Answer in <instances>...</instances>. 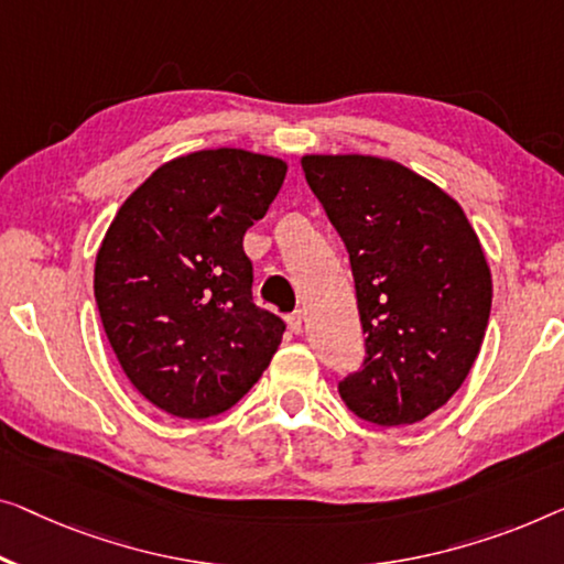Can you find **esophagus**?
Here are the masks:
<instances>
[{
  "label": "esophagus",
  "mask_w": 564,
  "mask_h": 564,
  "mask_svg": "<svg viewBox=\"0 0 564 564\" xmlns=\"http://www.w3.org/2000/svg\"><path fill=\"white\" fill-rule=\"evenodd\" d=\"M289 329L293 334H301V329H304V316H301V311H296V314L289 316Z\"/></svg>",
  "instance_id": "34e87169"
}]
</instances>
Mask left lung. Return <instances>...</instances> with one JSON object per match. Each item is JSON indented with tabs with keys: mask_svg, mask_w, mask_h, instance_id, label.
<instances>
[{
	"mask_svg": "<svg viewBox=\"0 0 564 564\" xmlns=\"http://www.w3.org/2000/svg\"><path fill=\"white\" fill-rule=\"evenodd\" d=\"M301 166L347 246L367 334L341 400L375 425L420 423L481 351L494 291L478 235L448 192L394 159L306 154Z\"/></svg>",
	"mask_w": 564,
	"mask_h": 564,
	"instance_id": "8db88e82",
	"label": "left lung"
}]
</instances>
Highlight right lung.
<instances>
[{
  "instance_id": "right-lung-1",
  "label": "right lung",
  "mask_w": 564,
  "mask_h": 564,
  "mask_svg": "<svg viewBox=\"0 0 564 564\" xmlns=\"http://www.w3.org/2000/svg\"><path fill=\"white\" fill-rule=\"evenodd\" d=\"M285 172L256 151H192L159 166L108 225L94 271L100 322L123 375L164 413H225L279 351L285 326L253 304L242 235Z\"/></svg>"
}]
</instances>
